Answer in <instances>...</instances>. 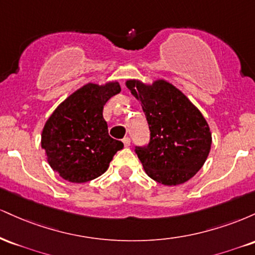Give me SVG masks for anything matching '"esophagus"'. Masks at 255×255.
I'll use <instances>...</instances> for the list:
<instances>
[{"label":"esophagus","instance_id":"esophagus-1","mask_svg":"<svg viewBox=\"0 0 255 255\" xmlns=\"http://www.w3.org/2000/svg\"><path fill=\"white\" fill-rule=\"evenodd\" d=\"M122 141H124V145H125V147H128V146L130 145V139L128 136H126V137H124V140H122Z\"/></svg>","mask_w":255,"mask_h":255}]
</instances>
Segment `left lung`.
Wrapping results in <instances>:
<instances>
[{
	"mask_svg": "<svg viewBox=\"0 0 255 255\" xmlns=\"http://www.w3.org/2000/svg\"><path fill=\"white\" fill-rule=\"evenodd\" d=\"M126 86L141 103L150 126V142L135 150L146 174L164 186L191 180L211 150V130L203 114L164 79L152 84L128 79Z\"/></svg>",
	"mask_w": 255,
	"mask_h": 255,
	"instance_id": "left-lung-1",
	"label": "left lung"
}]
</instances>
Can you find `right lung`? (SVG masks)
Wrapping results in <instances>:
<instances>
[{"instance_id": "1", "label": "right lung", "mask_w": 255, "mask_h": 255, "mask_svg": "<svg viewBox=\"0 0 255 255\" xmlns=\"http://www.w3.org/2000/svg\"><path fill=\"white\" fill-rule=\"evenodd\" d=\"M121 91L119 81L87 83L57 105L46 120L40 144L54 171L73 183L103 175L122 141L108 133L104 105Z\"/></svg>"}]
</instances>
